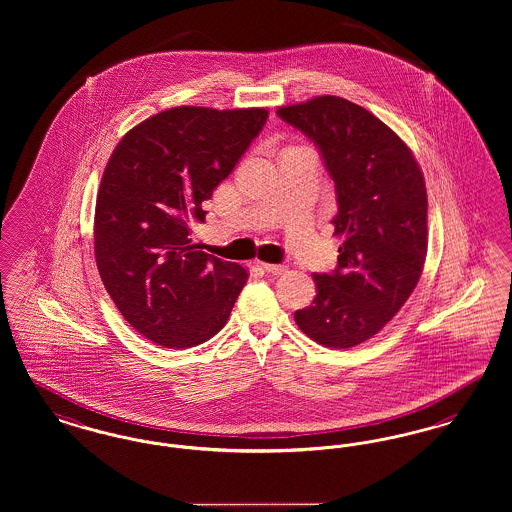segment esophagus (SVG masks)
Segmentation results:
<instances>
[{"label":"esophagus","instance_id":"esophagus-1","mask_svg":"<svg viewBox=\"0 0 512 512\" xmlns=\"http://www.w3.org/2000/svg\"><path fill=\"white\" fill-rule=\"evenodd\" d=\"M262 268L266 269L271 275H283L287 271L285 264H262Z\"/></svg>","mask_w":512,"mask_h":512}]
</instances>
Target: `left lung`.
I'll return each mask as SVG.
<instances>
[{
    "instance_id": "8db88e82",
    "label": "left lung",
    "mask_w": 512,
    "mask_h": 512,
    "mask_svg": "<svg viewBox=\"0 0 512 512\" xmlns=\"http://www.w3.org/2000/svg\"><path fill=\"white\" fill-rule=\"evenodd\" d=\"M277 115L320 150L335 183L337 268L314 273L318 295L295 322L329 349L356 347L385 327L418 285L428 252V194L410 148L368 109L318 96Z\"/></svg>"
}]
</instances>
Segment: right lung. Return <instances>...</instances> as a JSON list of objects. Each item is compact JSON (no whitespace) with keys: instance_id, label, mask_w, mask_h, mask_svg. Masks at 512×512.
<instances>
[{"instance_id":"right-lung-1","label":"right lung","mask_w":512,"mask_h":512,"mask_svg":"<svg viewBox=\"0 0 512 512\" xmlns=\"http://www.w3.org/2000/svg\"><path fill=\"white\" fill-rule=\"evenodd\" d=\"M266 121L268 109L181 106L113 150L96 198V264L117 310L152 343L196 347L229 320L248 273L202 252L192 227Z\"/></svg>"}]
</instances>
